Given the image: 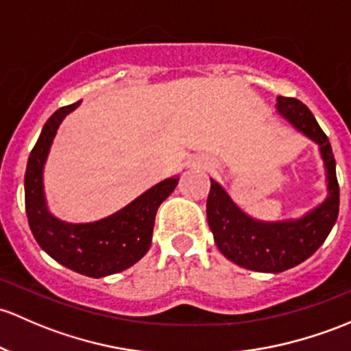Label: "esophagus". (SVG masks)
I'll list each match as a JSON object with an SVG mask.
<instances>
[{"instance_id": "34e87169", "label": "esophagus", "mask_w": 351, "mask_h": 351, "mask_svg": "<svg viewBox=\"0 0 351 351\" xmlns=\"http://www.w3.org/2000/svg\"><path fill=\"white\" fill-rule=\"evenodd\" d=\"M198 166H205V168H206V166H208V165H206V163H198Z\"/></svg>"}]
</instances>
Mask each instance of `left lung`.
I'll use <instances>...</instances> for the list:
<instances>
[{"label":"left lung","mask_w":351,"mask_h":351,"mask_svg":"<svg viewBox=\"0 0 351 351\" xmlns=\"http://www.w3.org/2000/svg\"><path fill=\"white\" fill-rule=\"evenodd\" d=\"M278 102L279 112L322 146L330 197L296 222L264 223L247 217L212 180L206 220L217 247L232 263L257 272H282L311 257L326 241L340 212V186L330 139L301 101L278 95Z\"/></svg>","instance_id":"1"}]
</instances>
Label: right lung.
<instances>
[{
    "label": "right lung",
    "instance_id": "add662e5",
    "mask_svg": "<svg viewBox=\"0 0 351 351\" xmlns=\"http://www.w3.org/2000/svg\"><path fill=\"white\" fill-rule=\"evenodd\" d=\"M79 104L80 101L55 110L43 126L25 173V208L33 237L50 257L79 274L104 278L131 267L149 250L158 206L175 190L180 178L158 183L99 222L72 225L53 219L43 197V163L62 119Z\"/></svg>",
    "mask_w": 351,
    "mask_h": 351
}]
</instances>
